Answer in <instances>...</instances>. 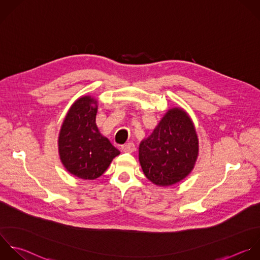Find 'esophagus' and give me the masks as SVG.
Wrapping results in <instances>:
<instances>
[{
  "mask_svg": "<svg viewBox=\"0 0 260 260\" xmlns=\"http://www.w3.org/2000/svg\"><path fill=\"white\" fill-rule=\"evenodd\" d=\"M121 150L125 153H132L135 151V144L134 143H126L121 146Z\"/></svg>",
  "mask_w": 260,
  "mask_h": 260,
  "instance_id": "34e87169",
  "label": "esophagus"
}]
</instances>
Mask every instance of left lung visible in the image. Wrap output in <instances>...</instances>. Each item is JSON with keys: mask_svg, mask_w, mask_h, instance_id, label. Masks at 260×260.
<instances>
[{"mask_svg": "<svg viewBox=\"0 0 260 260\" xmlns=\"http://www.w3.org/2000/svg\"><path fill=\"white\" fill-rule=\"evenodd\" d=\"M199 155V139L189 115L169 109L152 135L142 141L139 160L146 177L158 186H170L184 179Z\"/></svg>", "mask_w": 260, "mask_h": 260, "instance_id": "8db88e82", "label": "left lung"}]
</instances>
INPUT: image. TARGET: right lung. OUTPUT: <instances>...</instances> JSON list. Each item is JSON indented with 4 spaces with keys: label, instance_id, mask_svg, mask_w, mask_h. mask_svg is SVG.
<instances>
[{
    "label": "right lung",
    "instance_id": "right-lung-1",
    "mask_svg": "<svg viewBox=\"0 0 260 260\" xmlns=\"http://www.w3.org/2000/svg\"><path fill=\"white\" fill-rule=\"evenodd\" d=\"M97 100L77 99L69 109L58 136L59 158L71 174L86 180L101 176L120 152L96 125Z\"/></svg>",
    "mask_w": 260,
    "mask_h": 260
}]
</instances>
